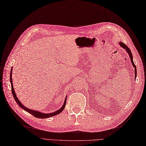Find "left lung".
Wrapping results in <instances>:
<instances>
[{"mask_svg":"<svg viewBox=\"0 0 146 146\" xmlns=\"http://www.w3.org/2000/svg\"><path fill=\"white\" fill-rule=\"evenodd\" d=\"M119 45L121 46L122 48H123L124 49H125V50H126L127 53L129 54V56H130V60H131V62L132 63V65L133 66V67L135 68V79H136V77H137V68H136V66H135V63H133V56H132V52L131 51H130V49L125 45L124 43H123V42H119Z\"/></svg>","mask_w":146,"mask_h":146,"instance_id":"left-lung-1","label":"left lung"}]
</instances>
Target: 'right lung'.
Wrapping results in <instances>:
<instances>
[{
	"mask_svg": "<svg viewBox=\"0 0 146 146\" xmlns=\"http://www.w3.org/2000/svg\"><path fill=\"white\" fill-rule=\"evenodd\" d=\"M11 74H12V68H11V72H10V82H11V91H12V94H13V95L14 97V98L15 100V101L16 102V103H17V104L19 106L21 107V108H22L23 110H25V111H27L28 113L32 114L34 117L38 118H49V117H51L52 116H54V115L59 114L60 113H61L63 111V110L64 109L65 105H66V98L64 100V102L63 106L61 108H60L59 110H57V111L52 112V113H42V112H40L38 111H35V110H34L29 109L27 108H25L24 106L21 103V102L19 101V99L17 98V97L16 96V93H15V92H14V89L13 88V81H12V75H11Z\"/></svg>",
	"mask_w": 146,
	"mask_h": 146,
	"instance_id": "right-lung-1",
	"label": "right lung"
}]
</instances>
